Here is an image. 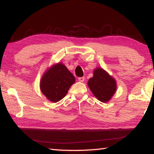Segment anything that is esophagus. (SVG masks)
Masks as SVG:
<instances>
[{
	"label": "esophagus",
	"instance_id": "obj_1",
	"mask_svg": "<svg viewBox=\"0 0 154 154\" xmlns=\"http://www.w3.org/2000/svg\"><path fill=\"white\" fill-rule=\"evenodd\" d=\"M78 79H79V82H83V81H84V79H85V77H79V78H78Z\"/></svg>",
	"mask_w": 154,
	"mask_h": 154
}]
</instances>
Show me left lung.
<instances>
[{
    "label": "left lung",
    "mask_w": 154,
    "mask_h": 154,
    "mask_svg": "<svg viewBox=\"0 0 154 154\" xmlns=\"http://www.w3.org/2000/svg\"><path fill=\"white\" fill-rule=\"evenodd\" d=\"M93 94L101 102L106 103L110 100L116 92V82L103 69H97L94 71L93 77L88 82Z\"/></svg>",
    "instance_id": "left-lung-1"
}]
</instances>
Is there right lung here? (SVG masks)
Instances as JSON below:
<instances>
[{
  "mask_svg": "<svg viewBox=\"0 0 154 154\" xmlns=\"http://www.w3.org/2000/svg\"><path fill=\"white\" fill-rule=\"evenodd\" d=\"M75 78L67 68L58 63L50 68L41 80V90L48 100L56 103L63 98Z\"/></svg>",
  "mask_w": 154,
  "mask_h": 154,
  "instance_id": "obj_1",
  "label": "right lung"
}]
</instances>
